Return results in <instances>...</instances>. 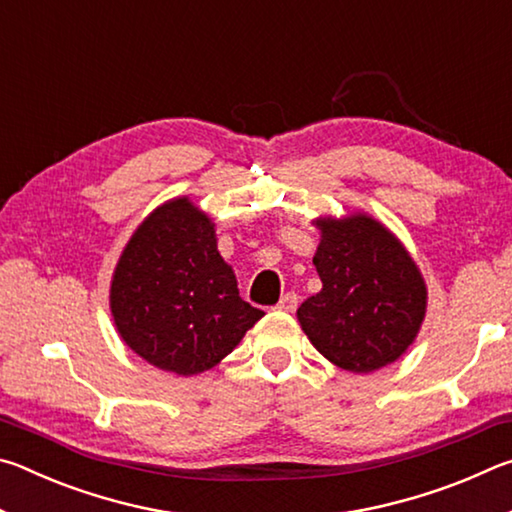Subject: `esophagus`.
<instances>
[{"label":"esophagus","mask_w":512,"mask_h":512,"mask_svg":"<svg viewBox=\"0 0 512 512\" xmlns=\"http://www.w3.org/2000/svg\"><path fill=\"white\" fill-rule=\"evenodd\" d=\"M296 307H298V296L293 291L284 293L280 302H277V309H280V311H296Z\"/></svg>","instance_id":"esophagus-1"}]
</instances>
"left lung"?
Instances as JSON below:
<instances>
[{
  "instance_id": "obj_1",
  "label": "left lung",
  "mask_w": 512,
  "mask_h": 512,
  "mask_svg": "<svg viewBox=\"0 0 512 512\" xmlns=\"http://www.w3.org/2000/svg\"><path fill=\"white\" fill-rule=\"evenodd\" d=\"M314 266L323 282L298 309L314 348L350 372H372L400 359L427 309V289L409 253L370 216L316 221Z\"/></svg>"
}]
</instances>
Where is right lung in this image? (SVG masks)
I'll use <instances>...</instances> for the list:
<instances>
[{
  "label": "right lung",
  "instance_id": "right-lung-1",
  "mask_svg": "<svg viewBox=\"0 0 512 512\" xmlns=\"http://www.w3.org/2000/svg\"><path fill=\"white\" fill-rule=\"evenodd\" d=\"M110 309L128 348L185 377L216 366L264 316L239 296L212 221L187 198L137 228L112 277Z\"/></svg>",
  "mask_w": 512,
  "mask_h": 512
}]
</instances>
